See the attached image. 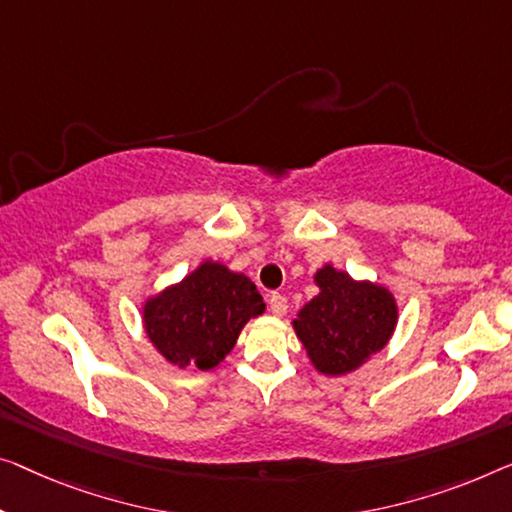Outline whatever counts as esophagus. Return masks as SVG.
Instances as JSON below:
<instances>
[{
    "instance_id": "obj_1",
    "label": "esophagus",
    "mask_w": 512,
    "mask_h": 512,
    "mask_svg": "<svg viewBox=\"0 0 512 512\" xmlns=\"http://www.w3.org/2000/svg\"><path fill=\"white\" fill-rule=\"evenodd\" d=\"M269 308H271V312L276 317H285L287 315V299L282 294H278V292H273L271 296H269Z\"/></svg>"
}]
</instances>
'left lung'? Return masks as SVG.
Here are the masks:
<instances>
[{
    "label": "left lung",
    "instance_id": "8db88e82",
    "mask_svg": "<svg viewBox=\"0 0 512 512\" xmlns=\"http://www.w3.org/2000/svg\"><path fill=\"white\" fill-rule=\"evenodd\" d=\"M312 280L319 292L296 312L294 333L319 375H349L393 338L398 301L388 287L356 280L333 264L317 269Z\"/></svg>",
    "mask_w": 512,
    "mask_h": 512
}]
</instances>
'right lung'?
Wrapping results in <instances>:
<instances>
[{"instance_id":"add662e5","label":"right lung","mask_w":512,"mask_h":512,"mask_svg":"<svg viewBox=\"0 0 512 512\" xmlns=\"http://www.w3.org/2000/svg\"><path fill=\"white\" fill-rule=\"evenodd\" d=\"M266 310L246 273L204 259L142 305L144 333L179 370H211L232 352L250 319Z\"/></svg>"}]
</instances>
